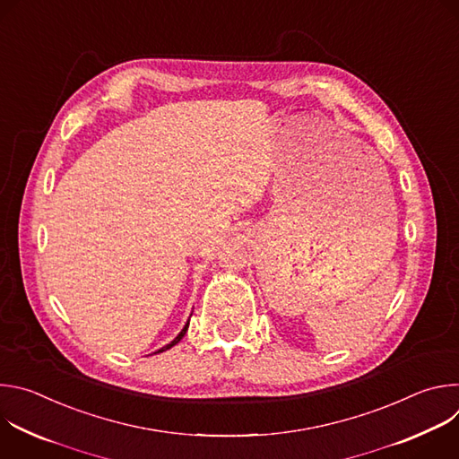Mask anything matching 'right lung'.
Segmentation results:
<instances>
[{
  "label": "right lung",
  "instance_id": "right-lung-1",
  "mask_svg": "<svg viewBox=\"0 0 459 459\" xmlns=\"http://www.w3.org/2000/svg\"><path fill=\"white\" fill-rule=\"evenodd\" d=\"M190 316H192V314H190ZM186 329H188V321H186V323H185V326H183V329H181V333H179V334H178V336H176V338H174V340H172V342H170V343H169V345H165V347H161V349H160V351H158V352H163V351H169V349H170V347H174V345H176V343H179V342H181V338H183V336H185V334H186ZM154 354H156V352H154Z\"/></svg>",
  "mask_w": 459,
  "mask_h": 459
}]
</instances>
